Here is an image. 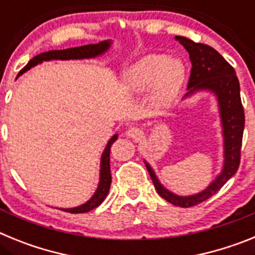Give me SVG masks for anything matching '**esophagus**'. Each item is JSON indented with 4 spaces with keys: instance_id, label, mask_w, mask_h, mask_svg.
Listing matches in <instances>:
<instances>
[{
    "instance_id": "34e87169",
    "label": "esophagus",
    "mask_w": 255,
    "mask_h": 255,
    "mask_svg": "<svg viewBox=\"0 0 255 255\" xmlns=\"http://www.w3.org/2000/svg\"><path fill=\"white\" fill-rule=\"evenodd\" d=\"M126 135L129 136V138L132 139H139L143 135V131H141L139 128H130L128 131H126Z\"/></svg>"
}]
</instances>
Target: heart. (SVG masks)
<instances>
[{"instance_id": "b5f03b06", "label": "heart", "mask_w": 255, "mask_h": 255, "mask_svg": "<svg viewBox=\"0 0 255 255\" xmlns=\"http://www.w3.org/2000/svg\"><path fill=\"white\" fill-rule=\"evenodd\" d=\"M185 79V66L177 57L145 55L124 70L121 87L129 96L147 92V101L155 110L175 102Z\"/></svg>"}]
</instances>
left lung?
Here are the masks:
<instances>
[{
	"label": "left lung",
	"instance_id": "1",
	"mask_svg": "<svg viewBox=\"0 0 255 255\" xmlns=\"http://www.w3.org/2000/svg\"><path fill=\"white\" fill-rule=\"evenodd\" d=\"M176 40L188 51L191 62V74L188 84V93L181 101L191 98L198 93H211L217 102L220 117L224 162L220 173L212 180L206 189L190 195H179L168 190L159 181L153 167L144 159L154 188L163 199L176 207L197 206L212 195L236 173L240 163L243 132H244V108L240 98V84L235 70L215 48L202 43H194L185 37H176Z\"/></svg>",
	"mask_w": 255,
	"mask_h": 255
}]
</instances>
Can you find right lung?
<instances>
[{"label": "right lung", "instance_id": "obj_1", "mask_svg": "<svg viewBox=\"0 0 255 255\" xmlns=\"http://www.w3.org/2000/svg\"><path fill=\"white\" fill-rule=\"evenodd\" d=\"M114 40L107 39L102 40L100 43L96 44H87V46L74 47V48L67 49H53V51L43 52L40 55L35 56L33 60L28 62L24 69L17 74V78L26 73L31 67L37 66V65L42 64L44 61H52V60H89V58H97L107 53L108 49L111 48ZM119 134H115L111 136V139L106 144V148L103 150L102 155H101V163H100V181L97 185L94 194L92 195L85 203L80 204L78 207H73V208H60L61 211L69 212V213H85L92 209L97 208L102 203L103 200L107 197L108 191H110V186H111V168H110V154H111V145L117 140Z\"/></svg>", "mask_w": 255, "mask_h": 255}]
</instances>
